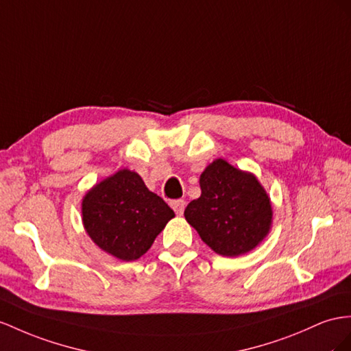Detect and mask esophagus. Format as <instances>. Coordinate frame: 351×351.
Instances as JSON below:
<instances>
[{
  "instance_id": "obj_1",
  "label": "esophagus",
  "mask_w": 351,
  "mask_h": 351,
  "mask_svg": "<svg viewBox=\"0 0 351 351\" xmlns=\"http://www.w3.org/2000/svg\"><path fill=\"white\" fill-rule=\"evenodd\" d=\"M170 206H172V209L176 212V215H182L184 210H185V202L184 200H175L170 203Z\"/></svg>"
}]
</instances>
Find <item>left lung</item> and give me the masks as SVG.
I'll return each mask as SVG.
<instances>
[{"instance_id":"obj_1","label":"left lung","mask_w":351,"mask_h":351,"mask_svg":"<svg viewBox=\"0 0 351 351\" xmlns=\"http://www.w3.org/2000/svg\"><path fill=\"white\" fill-rule=\"evenodd\" d=\"M200 188L202 195L186 206L184 215L213 252L239 256L265 239L273 209L254 173L217 158L200 175Z\"/></svg>"}]
</instances>
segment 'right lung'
Here are the masks:
<instances>
[{"instance_id":"obj_1","label":"right lung","mask_w":351,"mask_h":351,"mask_svg":"<svg viewBox=\"0 0 351 351\" xmlns=\"http://www.w3.org/2000/svg\"><path fill=\"white\" fill-rule=\"evenodd\" d=\"M82 213L93 243L121 261L141 258L175 217L167 203L129 169L119 170L87 191Z\"/></svg>"}]
</instances>
